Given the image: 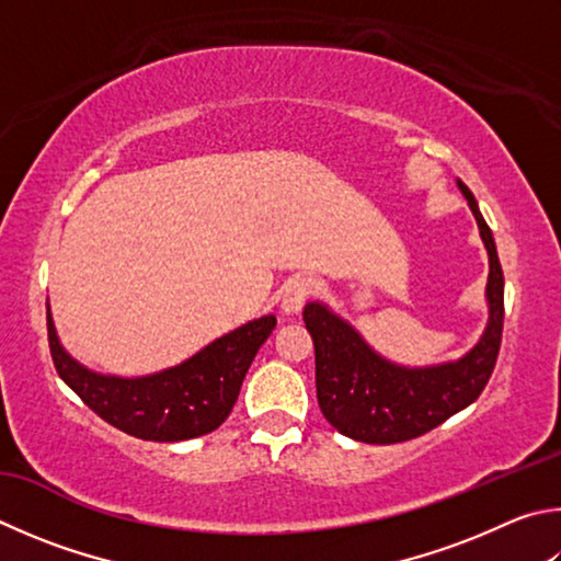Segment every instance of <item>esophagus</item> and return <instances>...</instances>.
<instances>
[{
	"instance_id": "34e87169",
	"label": "esophagus",
	"mask_w": 561,
	"mask_h": 561,
	"mask_svg": "<svg viewBox=\"0 0 561 561\" xmlns=\"http://www.w3.org/2000/svg\"><path fill=\"white\" fill-rule=\"evenodd\" d=\"M313 282L304 274H297V277H289L282 287V311L284 313H299L304 304L311 297Z\"/></svg>"
}]
</instances>
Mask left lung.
I'll use <instances>...</instances> for the list:
<instances>
[{
	"label": "left lung",
	"instance_id": "1",
	"mask_svg": "<svg viewBox=\"0 0 561 561\" xmlns=\"http://www.w3.org/2000/svg\"><path fill=\"white\" fill-rule=\"evenodd\" d=\"M458 188L473 210L491 257L485 289L491 319L471 353L436 368H400L380 358L355 329L321 304H307L304 309V323L316 351L319 407L331 426L355 442L397 444L416 439L476 402L491 380L503 339V267L493 232L478 210L473 193L461 181Z\"/></svg>",
	"mask_w": 561,
	"mask_h": 561
}]
</instances>
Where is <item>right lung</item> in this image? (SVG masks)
<instances>
[{"instance_id":"right-lung-1","label":"right lung","mask_w":561,"mask_h":561,"mask_svg":"<svg viewBox=\"0 0 561 561\" xmlns=\"http://www.w3.org/2000/svg\"><path fill=\"white\" fill-rule=\"evenodd\" d=\"M46 323L56 373L100 420L145 442H183L228 420L245 373L277 319L262 316L240 325L186 363L147 378H112L83 368L60 348L50 313Z\"/></svg>"}]
</instances>
